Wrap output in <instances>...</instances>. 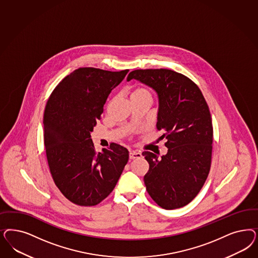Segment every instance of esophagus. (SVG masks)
I'll list each match as a JSON object with an SVG mask.
<instances>
[{
    "mask_svg": "<svg viewBox=\"0 0 258 258\" xmlns=\"http://www.w3.org/2000/svg\"><path fill=\"white\" fill-rule=\"evenodd\" d=\"M142 157V153L137 152V151H131L129 154L130 159H135V158H141Z\"/></svg>",
    "mask_w": 258,
    "mask_h": 258,
    "instance_id": "esophagus-1",
    "label": "esophagus"
}]
</instances>
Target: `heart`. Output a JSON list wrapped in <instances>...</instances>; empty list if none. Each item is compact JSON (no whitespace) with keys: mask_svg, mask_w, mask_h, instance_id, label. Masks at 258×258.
<instances>
[{"mask_svg":"<svg viewBox=\"0 0 258 258\" xmlns=\"http://www.w3.org/2000/svg\"><path fill=\"white\" fill-rule=\"evenodd\" d=\"M144 94H149V93H148V91H147L146 89L139 87V88H136V89H135V90L132 92V95H131V97H135V96H140V95H144Z\"/></svg>","mask_w":258,"mask_h":258,"instance_id":"b5f03b06","label":"heart"}]
</instances>
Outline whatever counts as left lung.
I'll return each mask as SVG.
<instances>
[{"label": "left lung", "mask_w": 258, "mask_h": 258, "mask_svg": "<svg viewBox=\"0 0 258 258\" xmlns=\"http://www.w3.org/2000/svg\"><path fill=\"white\" fill-rule=\"evenodd\" d=\"M133 79L157 92V128L167 140L165 156L142 153L149 163L146 190L161 208H181L198 196L210 172L213 124L208 104L196 83L173 70L138 69L127 77L128 82Z\"/></svg>", "instance_id": "left-lung-1"}]
</instances>
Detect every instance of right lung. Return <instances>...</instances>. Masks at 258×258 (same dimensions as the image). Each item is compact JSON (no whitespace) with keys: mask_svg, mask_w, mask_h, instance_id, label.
I'll use <instances>...</instances> for the list:
<instances>
[{"mask_svg":"<svg viewBox=\"0 0 258 258\" xmlns=\"http://www.w3.org/2000/svg\"><path fill=\"white\" fill-rule=\"evenodd\" d=\"M128 71L76 69L47 100L43 137L50 173L58 190L77 205L95 206L106 199L128 162L129 152L121 145L112 143L97 153L91 139L109 94Z\"/></svg>","mask_w":258,"mask_h":258,"instance_id":"1","label":"right lung"}]
</instances>
